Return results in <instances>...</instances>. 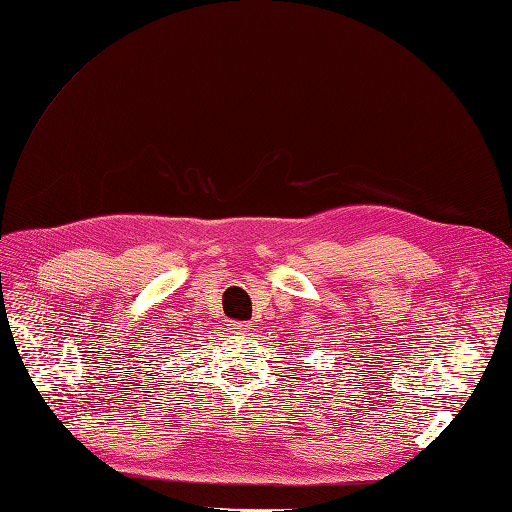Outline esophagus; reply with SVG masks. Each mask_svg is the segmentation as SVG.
Returning a JSON list of instances; mask_svg holds the SVG:
<instances>
[{"mask_svg":"<svg viewBox=\"0 0 512 512\" xmlns=\"http://www.w3.org/2000/svg\"><path fill=\"white\" fill-rule=\"evenodd\" d=\"M232 327H235V331H237V333H243V331H247V327H250V324H245V322H235V324H232Z\"/></svg>","mask_w":512,"mask_h":512,"instance_id":"34e87169","label":"esophagus"}]
</instances>
